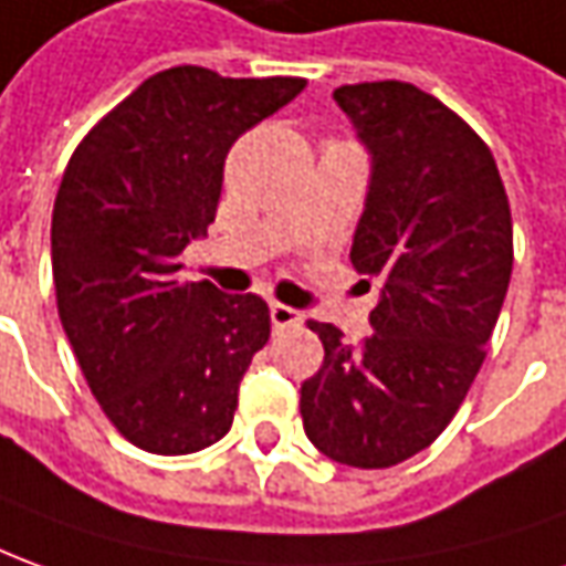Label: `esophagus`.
<instances>
[{
    "mask_svg": "<svg viewBox=\"0 0 566 566\" xmlns=\"http://www.w3.org/2000/svg\"><path fill=\"white\" fill-rule=\"evenodd\" d=\"M302 321H305L302 311H295L290 305H280V302H271V323H274V329H290V326H298Z\"/></svg>",
    "mask_w": 566,
    "mask_h": 566,
    "instance_id": "1",
    "label": "esophagus"
}]
</instances>
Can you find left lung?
Segmentation results:
<instances>
[{
    "mask_svg": "<svg viewBox=\"0 0 566 566\" xmlns=\"http://www.w3.org/2000/svg\"><path fill=\"white\" fill-rule=\"evenodd\" d=\"M369 154L350 264L381 283L373 335L311 323L323 366L302 381L307 440L350 469H391L450 424L484 364L512 280V209L496 159L409 82L335 88Z\"/></svg>",
    "mask_w": 566,
    "mask_h": 566,
    "instance_id": "1",
    "label": "left lung"
}]
</instances>
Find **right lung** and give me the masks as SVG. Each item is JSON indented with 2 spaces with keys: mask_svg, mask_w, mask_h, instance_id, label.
Returning <instances> with one entry per match:
<instances>
[{
  "mask_svg": "<svg viewBox=\"0 0 566 566\" xmlns=\"http://www.w3.org/2000/svg\"><path fill=\"white\" fill-rule=\"evenodd\" d=\"M305 85L163 70L70 157L52 212L57 314L97 403L147 453H197L231 431L271 314L252 292L181 283L178 259L216 221L233 142Z\"/></svg>",
  "mask_w": 566,
  "mask_h": 566,
  "instance_id": "1",
  "label": "right lung"
}]
</instances>
